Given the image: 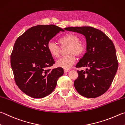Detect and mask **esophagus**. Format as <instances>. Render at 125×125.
<instances>
[{
    "mask_svg": "<svg viewBox=\"0 0 125 125\" xmlns=\"http://www.w3.org/2000/svg\"><path fill=\"white\" fill-rule=\"evenodd\" d=\"M68 72H69V70H68V69H64V73H66Z\"/></svg>",
    "mask_w": 125,
    "mask_h": 125,
    "instance_id": "obj_1",
    "label": "esophagus"
}]
</instances>
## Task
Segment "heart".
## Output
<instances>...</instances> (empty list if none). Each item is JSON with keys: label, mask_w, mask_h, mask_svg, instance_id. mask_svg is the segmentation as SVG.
<instances>
[{"label": "heart", "mask_w": 125, "mask_h": 125, "mask_svg": "<svg viewBox=\"0 0 125 125\" xmlns=\"http://www.w3.org/2000/svg\"><path fill=\"white\" fill-rule=\"evenodd\" d=\"M80 42V39L76 35L73 33H68L62 36L58 40L61 46H68L67 53V56L60 58L56 62L57 67L68 69L71 68L76 61V57L80 56L86 51L85 45ZM47 50L52 57L57 58L60 55L61 49L58 45L53 42H49L47 45Z\"/></svg>", "instance_id": "b5f03b06"}]
</instances>
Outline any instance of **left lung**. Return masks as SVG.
Wrapping results in <instances>:
<instances>
[{"label": "left lung", "mask_w": 125, "mask_h": 125, "mask_svg": "<svg viewBox=\"0 0 125 125\" xmlns=\"http://www.w3.org/2000/svg\"><path fill=\"white\" fill-rule=\"evenodd\" d=\"M65 30L83 35L86 52L76 67H86L79 71L74 86L79 94L93 98L104 94L112 84L118 68L114 45L105 34L91 27H71Z\"/></svg>", "instance_id": "obj_1"}]
</instances>
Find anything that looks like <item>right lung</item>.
<instances>
[{
    "instance_id": "obj_1",
    "label": "right lung",
    "mask_w": 125,
    "mask_h": 125,
    "mask_svg": "<svg viewBox=\"0 0 125 125\" xmlns=\"http://www.w3.org/2000/svg\"><path fill=\"white\" fill-rule=\"evenodd\" d=\"M60 31L53 24L38 25L17 38L11 55V66L16 83L22 92L34 98H44L55 89L63 69H48L55 63L47 45Z\"/></svg>"
}]
</instances>
